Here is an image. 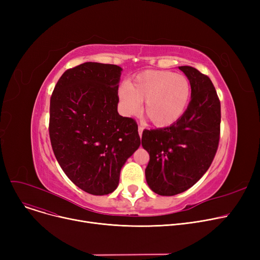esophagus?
<instances>
[{
	"label": "esophagus",
	"mask_w": 260,
	"mask_h": 260,
	"mask_svg": "<svg viewBox=\"0 0 260 260\" xmlns=\"http://www.w3.org/2000/svg\"><path fill=\"white\" fill-rule=\"evenodd\" d=\"M143 129H144V127H143L142 125H139V127H138V132H139V136H140V137L142 136V132H143Z\"/></svg>",
	"instance_id": "esophagus-1"
}]
</instances>
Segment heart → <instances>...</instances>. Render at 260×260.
<instances>
[{"mask_svg":"<svg viewBox=\"0 0 260 260\" xmlns=\"http://www.w3.org/2000/svg\"><path fill=\"white\" fill-rule=\"evenodd\" d=\"M189 98L188 79L168 71L142 73L129 85H122L119 89L122 112L126 116L138 114L141 101H144V112L156 126H167L178 120Z\"/></svg>","mask_w":260,"mask_h":260,"instance_id":"heart-1","label":"heart"}]
</instances>
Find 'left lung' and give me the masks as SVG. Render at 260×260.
<instances>
[{
  "mask_svg": "<svg viewBox=\"0 0 260 260\" xmlns=\"http://www.w3.org/2000/svg\"><path fill=\"white\" fill-rule=\"evenodd\" d=\"M190 83V101L172 125L145 129L149 154L145 178L153 192L174 196L193 186L211 167L220 139V101L211 79L192 66H179Z\"/></svg>",
  "mask_w": 260,
  "mask_h": 260,
  "instance_id": "8db88e82",
  "label": "left lung"
}]
</instances>
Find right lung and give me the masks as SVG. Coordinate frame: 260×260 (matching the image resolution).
<instances>
[{"label": "right lung", "mask_w": 260, "mask_h": 260, "mask_svg": "<svg viewBox=\"0 0 260 260\" xmlns=\"http://www.w3.org/2000/svg\"><path fill=\"white\" fill-rule=\"evenodd\" d=\"M122 68L86 62L67 70L50 97L51 147L66 176L91 195L113 193L140 146L138 125L118 114Z\"/></svg>", "instance_id": "right-lung-1"}]
</instances>
